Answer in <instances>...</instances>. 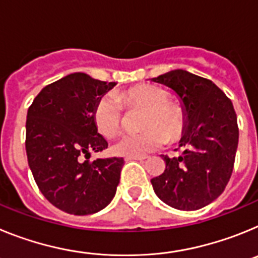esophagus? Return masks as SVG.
Here are the masks:
<instances>
[{
    "instance_id": "34e87169",
    "label": "esophagus",
    "mask_w": 258,
    "mask_h": 258,
    "mask_svg": "<svg viewBox=\"0 0 258 258\" xmlns=\"http://www.w3.org/2000/svg\"><path fill=\"white\" fill-rule=\"evenodd\" d=\"M125 161H131V160H145L146 156H125Z\"/></svg>"
}]
</instances>
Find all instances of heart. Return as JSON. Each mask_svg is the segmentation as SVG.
Listing matches in <instances>:
<instances>
[{
    "instance_id": "obj_1",
    "label": "heart",
    "mask_w": 258,
    "mask_h": 258,
    "mask_svg": "<svg viewBox=\"0 0 258 258\" xmlns=\"http://www.w3.org/2000/svg\"><path fill=\"white\" fill-rule=\"evenodd\" d=\"M169 94L161 88L138 85L129 90L108 93L101 97L93 109V121L97 131L104 137H112L120 129L122 104L127 109L142 108L138 133L118 137L111 150L118 156H143L156 151L168 142H175L183 134L186 120L178 107L169 103Z\"/></svg>"
}]
</instances>
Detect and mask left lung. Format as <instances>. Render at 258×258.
<instances>
[{"label":"left lung","instance_id":"obj_1","mask_svg":"<svg viewBox=\"0 0 258 258\" xmlns=\"http://www.w3.org/2000/svg\"><path fill=\"white\" fill-rule=\"evenodd\" d=\"M151 81L182 102L186 126L181 156H163L165 170L151 179L159 199L179 211H197L217 199L231 177L239 129L231 101L211 80L174 70Z\"/></svg>","mask_w":258,"mask_h":258}]
</instances>
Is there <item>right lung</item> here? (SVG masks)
Returning <instances> with one entry per match:
<instances>
[{"mask_svg": "<svg viewBox=\"0 0 258 258\" xmlns=\"http://www.w3.org/2000/svg\"><path fill=\"white\" fill-rule=\"evenodd\" d=\"M115 85L76 72L45 86L28 108L29 168L42 195L66 213H97L115 197L124 159L88 160L92 151L108 147L93 121V109Z\"/></svg>", "mask_w": 258, "mask_h": 258, "instance_id": "add662e5", "label": "right lung"}]
</instances>
